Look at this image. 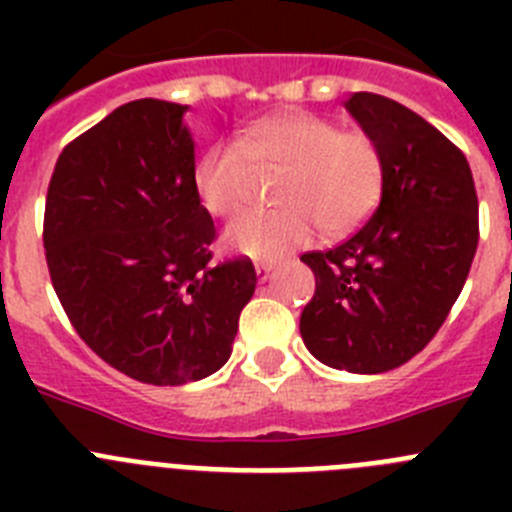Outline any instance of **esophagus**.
<instances>
[{
	"mask_svg": "<svg viewBox=\"0 0 512 512\" xmlns=\"http://www.w3.org/2000/svg\"><path fill=\"white\" fill-rule=\"evenodd\" d=\"M271 269H274V264H271V261H259V264H256V277H259L261 284L271 277Z\"/></svg>",
	"mask_w": 512,
	"mask_h": 512,
	"instance_id": "obj_1",
	"label": "esophagus"
}]
</instances>
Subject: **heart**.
<instances>
[{"label":"heart","mask_w":512,"mask_h":512,"mask_svg":"<svg viewBox=\"0 0 512 512\" xmlns=\"http://www.w3.org/2000/svg\"><path fill=\"white\" fill-rule=\"evenodd\" d=\"M253 166L284 169L279 210L246 212L225 230V243L253 259H277L305 246L323 228L346 235L372 215L382 197L384 161L377 140L312 112H284L217 140L197 158L194 192L210 215L230 217L253 197Z\"/></svg>","instance_id":"obj_1"}]
</instances>
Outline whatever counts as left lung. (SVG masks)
<instances>
[{
  "instance_id": "left-lung-1",
  "label": "left lung",
  "mask_w": 512,
  "mask_h": 512,
  "mask_svg": "<svg viewBox=\"0 0 512 512\" xmlns=\"http://www.w3.org/2000/svg\"><path fill=\"white\" fill-rule=\"evenodd\" d=\"M384 161L369 223L330 251L302 256L315 297L300 318L307 351L333 369L382 374L428 346L469 277L479 241L477 192L459 148L382 94L346 99Z\"/></svg>"
}]
</instances>
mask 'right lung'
Listing matches in <instances>:
<instances>
[{"label":"right lung","instance_id":"right-lung-1","mask_svg":"<svg viewBox=\"0 0 512 512\" xmlns=\"http://www.w3.org/2000/svg\"><path fill=\"white\" fill-rule=\"evenodd\" d=\"M189 104L135 99L58 156L43 246L81 341L156 387L215 374L256 289L251 259L207 266L215 225L194 192Z\"/></svg>","mask_w":512,"mask_h":512}]
</instances>
